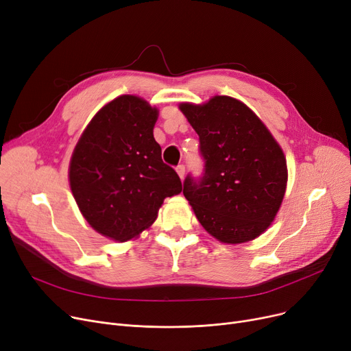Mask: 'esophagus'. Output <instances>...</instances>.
<instances>
[{"label": "esophagus", "instance_id": "1", "mask_svg": "<svg viewBox=\"0 0 351 351\" xmlns=\"http://www.w3.org/2000/svg\"><path fill=\"white\" fill-rule=\"evenodd\" d=\"M176 172H178V175H179V178L180 179H183V178H185V165H178L176 166Z\"/></svg>", "mask_w": 351, "mask_h": 351}]
</instances>
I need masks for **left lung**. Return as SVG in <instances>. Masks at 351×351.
<instances>
[{
	"instance_id": "1",
	"label": "left lung",
	"mask_w": 351,
	"mask_h": 351,
	"mask_svg": "<svg viewBox=\"0 0 351 351\" xmlns=\"http://www.w3.org/2000/svg\"><path fill=\"white\" fill-rule=\"evenodd\" d=\"M199 135L204 175H188L183 195L208 233L222 243H245L274 220L286 192L282 147L243 102L213 97L204 105L180 104Z\"/></svg>"
}]
</instances>
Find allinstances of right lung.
I'll return each mask as SVG.
<instances>
[{
    "label": "right lung",
    "mask_w": 351,
    "mask_h": 351,
    "mask_svg": "<svg viewBox=\"0 0 351 351\" xmlns=\"http://www.w3.org/2000/svg\"><path fill=\"white\" fill-rule=\"evenodd\" d=\"M158 109L134 95L106 104L73 149L69 185L86 222L126 242L149 228L182 182L154 138Z\"/></svg>",
    "instance_id": "right-lung-1"
}]
</instances>
